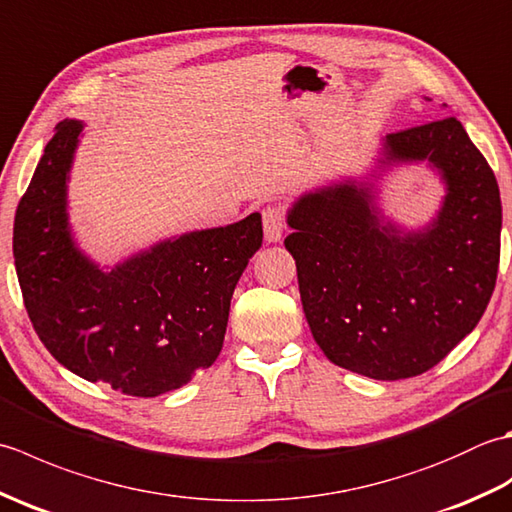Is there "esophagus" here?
Instances as JSON below:
<instances>
[{
  "label": "esophagus",
  "mask_w": 512,
  "mask_h": 512,
  "mask_svg": "<svg viewBox=\"0 0 512 512\" xmlns=\"http://www.w3.org/2000/svg\"><path fill=\"white\" fill-rule=\"evenodd\" d=\"M262 222H264V237L266 242H279L286 231V211L277 204H268L262 211Z\"/></svg>",
  "instance_id": "esophagus-1"
}]
</instances>
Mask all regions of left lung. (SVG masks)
I'll list each match as a JSON object with an SVG mask.
<instances>
[{"label": "left lung", "mask_w": 512, "mask_h": 512, "mask_svg": "<svg viewBox=\"0 0 512 512\" xmlns=\"http://www.w3.org/2000/svg\"><path fill=\"white\" fill-rule=\"evenodd\" d=\"M429 162L447 187L433 222L402 231L374 182L345 180L288 211L303 312L334 365L400 380L438 365L480 323L499 266L502 200L458 118L387 134L378 169ZM376 178V176H374Z\"/></svg>", "instance_id": "left-lung-1"}]
</instances>
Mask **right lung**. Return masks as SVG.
Returning a JSON list of instances; mask_svg holds the SVG:
<instances>
[{"instance_id":"1","label":"right lung","mask_w":512,"mask_h":512,"mask_svg":"<svg viewBox=\"0 0 512 512\" xmlns=\"http://www.w3.org/2000/svg\"><path fill=\"white\" fill-rule=\"evenodd\" d=\"M83 132L65 118L15 213L21 295L46 350L70 372L127 396L187 385L220 356L231 297L262 246V215L184 233L103 270L76 246L68 173Z\"/></svg>"}]
</instances>
